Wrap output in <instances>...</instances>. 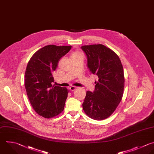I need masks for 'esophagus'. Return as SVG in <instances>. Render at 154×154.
I'll return each mask as SVG.
<instances>
[{"instance_id": "obj_1", "label": "esophagus", "mask_w": 154, "mask_h": 154, "mask_svg": "<svg viewBox=\"0 0 154 154\" xmlns=\"http://www.w3.org/2000/svg\"><path fill=\"white\" fill-rule=\"evenodd\" d=\"M76 88V87H75V86H71V87L69 88L70 90V91H74V90H75Z\"/></svg>"}]
</instances>
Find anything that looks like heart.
Wrapping results in <instances>:
<instances>
[{"label":"heart","mask_w":154,"mask_h":154,"mask_svg":"<svg viewBox=\"0 0 154 154\" xmlns=\"http://www.w3.org/2000/svg\"><path fill=\"white\" fill-rule=\"evenodd\" d=\"M80 54L79 52H73V53L72 54V55H76V54Z\"/></svg>","instance_id":"1"}]
</instances>
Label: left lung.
I'll use <instances>...</instances> for the list:
<instances>
[{"label":"left lung","instance_id":"obj_1","mask_svg":"<svg viewBox=\"0 0 154 154\" xmlns=\"http://www.w3.org/2000/svg\"><path fill=\"white\" fill-rule=\"evenodd\" d=\"M87 57V66L96 75L94 91H87L82 108L92 119L102 120L109 117L120 102L125 86L123 69L119 56L102 45L82 46Z\"/></svg>","mask_w":154,"mask_h":154}]
</instances>
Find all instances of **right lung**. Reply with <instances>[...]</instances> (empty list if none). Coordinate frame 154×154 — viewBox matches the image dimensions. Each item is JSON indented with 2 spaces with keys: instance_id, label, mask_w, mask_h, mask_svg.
<instances>
[{
  "instance_id": "add662e5",
  "label": "right lung",
  "mask_w": 154,
  "mask_h": 154,
  "mask_svg": "<svg viewBox=\"0 0 154 154\" xmlns=\"http://www.w3.org/2000/svg\"><path fill=\"white\" fill-rule=\"evenodd\" d=\"M71 48V46H46L37 51L28 63L25 75L27 96L35 111L43 117H54L64 109L69 91L53 85L52 73L59 60Z\"/></svg>"
}]
</instances>
